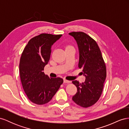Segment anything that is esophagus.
Masks as SVG:
<instances>
[{"instance_id": "obj_1", "label": "esophagus", "mask_w": 129, "mask_h": 129, "mask_svg": "<svg viewBox=\"0 0 129 129\" xmlns=\"http://www.w3.org/2000/svg\"><path fill=\"white\" fill-rule=\"evenodd\" d=\"M64 82L66 83H71V81L67 80H66V79H64Z\"/></svg>"}]
</instances>
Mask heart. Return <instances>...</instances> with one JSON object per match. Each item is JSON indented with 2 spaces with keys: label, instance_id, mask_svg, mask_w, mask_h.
Listing matches in <instances>:
<instances>
[{
  "label": "heart",
  "instance_id": "b5f03b06",
  "mask_svg": "<svg viewBox=\"0 0 129 129\" xmlns=\"http://www.w3.org/2000/svg\"><path fill=\"white\" fill-rule=\"evenodd\" d=\"M71 47V46H67V47Z\"/></svg>",
  "mask_w": 129,
  "mask_h": 129
}]
</instances>
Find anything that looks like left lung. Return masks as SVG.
<instances>
[{
  "label": "left lung",
  "instance_id": "left-lung-1",
  "mask_svg": "<svg viewBox=\"0 0 129 129\" xmlns=\"http://www.w3.org/2000/svg\"><path fill=\"white\" fill-rule=\"evenodd\" d=\"M69 34L77 42L80 53L78 67L82 69L85 76L84 83H80L76 80L72 82L77 88V92L72 100L79 106L88 108L95 104L102 94L107 76L106 66L94 39L82 32H73Z\"/></svg>",
  "mask_w": 129,
  "mask_h": 129
}]
</instances>
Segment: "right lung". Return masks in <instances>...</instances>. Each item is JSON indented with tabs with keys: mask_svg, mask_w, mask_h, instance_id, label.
<instances>
[{
	"mask_svg": "<svg viewBox=\"0 0 129 129\" xmlns=\"http://www.w3.org/2000/svg\"><path fill=\"white\" fill-rule=\"evenodd\" d=\"M61 36L42 33L31 39L22 53L19 63L22 85L28 99L36 104L49 102L63 82L62 78L49 77L43 72L52 46Z\"/></svg>",
	"mask_w": 129,
	"mask_h": 129,
	"instance_id": "1",
	"label": "right lung"
}]
</instances>
